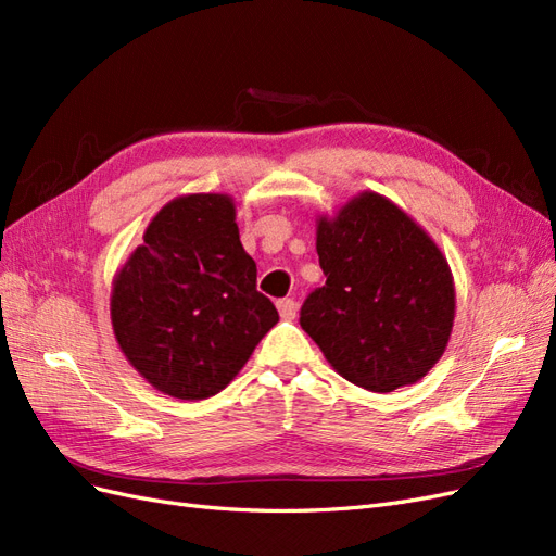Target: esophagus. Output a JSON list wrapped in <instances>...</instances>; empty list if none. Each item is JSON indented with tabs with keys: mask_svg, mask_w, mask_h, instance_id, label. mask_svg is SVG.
Here are the masks:
<instances>
[{
	"mask_svg": "<svg viewBox=\"0 0 556 556\" xmlns=\"http://www.w3.org/2000/svg\"><path fill=\"white\" fill-rule=\"evenodd\" d=\"M278 313L282 319H294L296 317V301L294 299H278Z\"/></svg>",
	"mask_w": 556,
	"mask_h": 556,
	"instance_id": "obj_1",
	"label": "esophagus"
}]
</instances>
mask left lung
Instances as JSON below:
<instances>
[{
	"instance_id": "1",
	"label": "left lung",
	"mask_w": 556,
	"mask_h": 556,
	"mask_svg": "<svg viewBox=\"0 0 556 556\" xmlns=\"http://www.w3.org/2000/svg\"><path fill=\"white\" fill-rule=\"evenodd\" d=\"M325 285L299 325L327 362L368 392H394L441 359L454 319V285L441 250L392 201L364 192L319 217Z\"/></svg>"
}]
</instances>
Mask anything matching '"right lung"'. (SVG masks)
<instances>
[{
	"label": "right lung",
	"mask_w": 556,
	"mask_h": 556,
	"mask_svg": "<svg viewBox=\"0 0 556 556\" xmlns=\"http://www.w3.org/2000/svg\"><path fill=\"white\" fill-rule=\"evenodd\" d=\"M111 319L125 357L160 392L199 401L225 390L278 323L227 194L178 197L153 217L115 276Z\"/></svg>",
	"instance_id": "right-lung-1"
}]
</instances>
